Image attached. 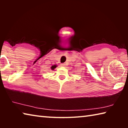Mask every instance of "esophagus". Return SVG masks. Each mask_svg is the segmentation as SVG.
<instances>
[{"label": "esophagus", "instance_id": "1", "mask_svg": "<svg viewBox=\"0 0 128 128\" xmlns=\"http://www.w3.org/2000/svg\"><path fill=\"white\" fill-rule=\"evenodd\" d=\"M61 66H62V67H65V66H66V64H65V63H63V64H62Z\"/></svg>", "mask_w": 128, "mask_h": 128}]
</instances>
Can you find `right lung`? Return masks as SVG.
<instances>
[{
  "instance_id": "add662e5",
  "label": "right lung",
  "mask_w": 128,
  "mask_h": 128,
  "mask_svg": "<svg viewBox=\"0 0 128 128\" xmlns=\"http://www.w3.org/2000/svg\"><path fill=\"white\" fill-rule=\"evenodd\" d=\"M56 66H57L56 65H54V66H52L51 67V69H52V70H54V69H55V68H56Z\"/></svg>"
}]
</instances>
